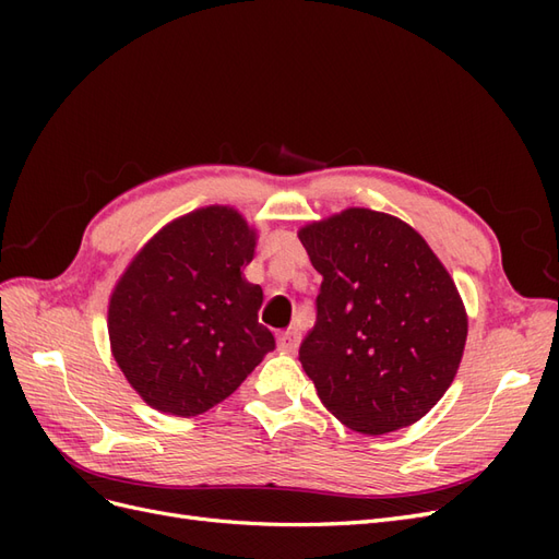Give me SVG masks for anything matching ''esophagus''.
<instances>
[{
  "instance_id": "esophagus-1",
  "label": "esophagus",
  "mask_w": 559,
  "mask_h": 559,
  "mask_svg": "<svg viewBox=\"0 0 559 559\" xmlns=\"http://www.w3.org/2000/svg\"><path fill=\"white\" fill-rule=\"evenodd\" d=\"M298 345H300V331H298V329H289V331L280 333V337H277V347H280V352H284V354H294V352L298 349Z\"/></svg>"
}]
</instances>
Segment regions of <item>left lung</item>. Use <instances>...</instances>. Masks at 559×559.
Segmentation results:
<instances>
[{"label": "left lung", "instance_id": "8db88e82", "mask_svg": "<svg viewBox=\"0 0 559 559\" xmlns=\"http://www.w3.org/2000/svg\"><path fill=\"white\" fill-rule=\"evenodd\" d=\"M317 273V321L298 359L324 408L382 436L415 425L460 370L468 314L448 267L399 216L347 207L298 230Z\"/></svg>", "mask_w": 559, "mask_h": 559}]
</instances>
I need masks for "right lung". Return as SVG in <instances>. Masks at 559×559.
<instances>
[{"label":"right lung","mask_w":559,"mask_h":559,"mask_svg":"<svg viewBox=\"0 0 559 559\" xmlns=\"http://www.w3.org/2000/svg\"><path fill=\"white\" fill-rule=\"evenodd\" d=\"M257 240L235 207H200L165 224L114 284L111 357L151 408L205 413L275 349L259 324L263 289L242 273Z\"/></svg>","instance_id":"add662e5"}]
</instances>
